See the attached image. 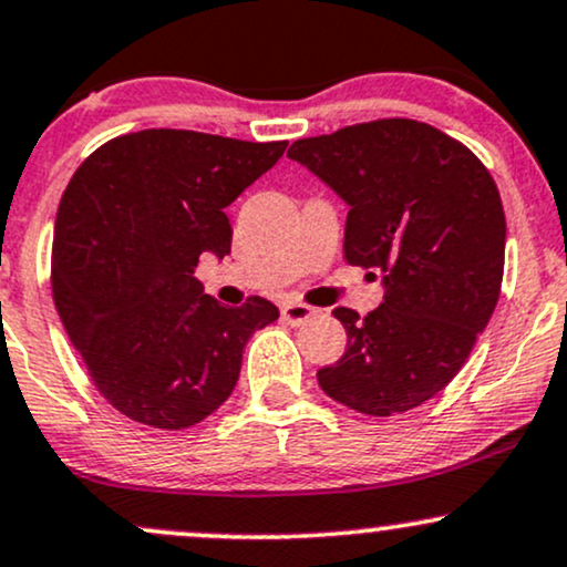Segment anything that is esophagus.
I'll list each match as a JSON object with an SVG mask.
<instances>
[{
    "instance_id": "1",
    "label": "esophagus",
    "mask_w": 567,
    "mask_h": 567,
    "mask_svg": "<svg viewBox=\"0 0 567 567\" xmlns=\"http://www.w3.org/2000/svg\"><path fill=\"white\" fill-rule=\"evenodd\" d=\"M313 313H317V309H311V306H306V303H285L282 306V319L292 327L309 322Z\"/></svg>"
}]
</instances>
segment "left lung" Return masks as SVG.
Returning <instances> with one entry per match:
<instances>
[{
  "label": "left lung",
  "mask_w": 567,
  "mask_h": 567,
  "mask_svg": "<svg viewBox=\"0 0 567 567\" xmlns=\"http://www.w3.org/2000/svg\"><path fill=\"white\" fill-rule=\"evenodd\" d=\"M292 161L349 203L346 261L383 271L385 296L338 306L349 346L317 372L338 404L391 417L425 404L462 370L496 309L507 221L494 176L454 136L380 118L296 140Z\"/></svg>",
  "instance_id": "obj_1"
}]
</instances>
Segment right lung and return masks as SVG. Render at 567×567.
Wrapping results in <instances>:
<instances>
[{"mask_svg": "<svg viewBox=\"0 0 567 567\" xmlns=\"http://www.w3.org/2000/svg\"><path fill=\"white\" fill-rule=\"evenodd\" d=\"M288 142L145 128L94 150L68 182L52 240V298L107 404L142 425L184 431L240 378L243 349L279 317L250 296L227 309L195 279L224 258V208L282 158Z\"/></svg>", "mask_w": 567, "mask_h": 567, "instance_id": "right-lung-1", "label": "right lung"}]
</instances>
